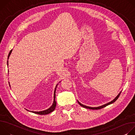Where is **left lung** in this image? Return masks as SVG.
<instances>
[{
	"mask_svg": "<svg viewBox=\"0 0 135 135\" xmlns=\"http://www.w3.org/2000/svg\"><path fill=\"white\" fill-rule=\"evenodd\" d=\"M120 94H121V92L118 95V96L117 97L115 98L113 100H112V102H109V103H107V104H105V105H103V106H99V107H88V106H85V105H83V104H81L79 101H78V102L79 103V104L81 106H82L83 107H84V108H88V109H102V108H104V107H106V106H107V105H110V104H112V103H114L115 101H116L118 99V98L119 97V96H120Z\"/></svg>",
	"mask_w": 135,
	"mask_h": 135,
	"instance_id": "obj_1",
	"label": "left lung"
}]
</instances>
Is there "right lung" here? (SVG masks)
I'll use <instances>...</instances> for the list:
<instances>
[{
  "mask_svg": "<svg viewBox=\"0 0 135 135\" xmlns=\"http://www.w3.org/2000/svg\"><path fill=\"white\" fill-rule=\"evenodd\" d=\"M12 51V50H11L8 54V57L11 53ZM8 61H7V65H8ZM57 86V85H56ZM56 88L55 89V90H54V102H53V105H52V106H51L50 108H49V109H46V110H43V111H41V112H33V111H31V112H32L33 113H35V114H39V115H46V114H48L51 112H52L55 108V107H56V101L55 100V90H56Z\"/></svg>",
  "mask_w": 135,
  "mask_h": 135,
  "instance_id": "obj_1",
  "label": "right lung"
}]
</instances>
